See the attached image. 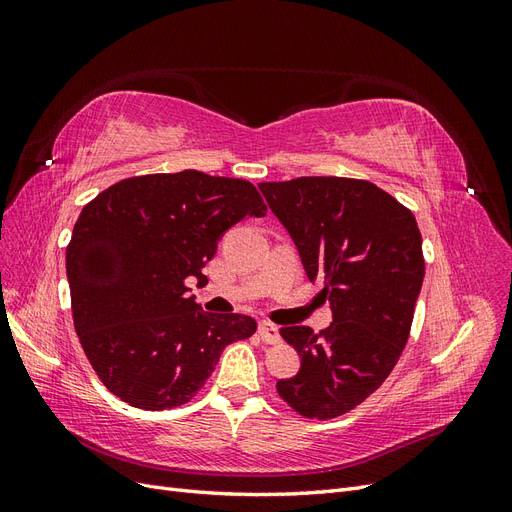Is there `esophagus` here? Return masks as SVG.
<instances>
[{"label":"esophagus","mask_w":512,"mask_h":512,"mask_svg":"<svg viewBox=\"0 0 512 512\" xmlns=\"http://www.w3.org/2000/svg\"><path fill=\"white\" fill-rule=\"evenodd\" d=\"M258 335L262 337V342H265V344L280 342V329H277L275 324H271V322H260L258 324Z\"/></svg>","instance_id":"34e87169"}]
</instances>
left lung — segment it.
Returning a JSON list of instances; mask_svg holds the SVG:
<instances>
[{"label": "left lung", "instance_id": "8db88e82", "mask_svg": "<svg viewBox=\"0 0 512 512\" xmlns=\"http://www.w3.org/2000/svg\"><path fill=\"white\" fill-rule=\"evenodd\" d=\"M297 245L309 282H322L333 322L284 327L301 356L277 393L301 416H342L389 378L408 342L425 277L410 209L363 179L299 177L258 185Z\"/></svg>", "mask_w": 512, "mask_h": 512}]
</instances>
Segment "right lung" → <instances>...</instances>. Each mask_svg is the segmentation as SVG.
Here are the masks:
<instances>
[{"mask_svg": "<svg viewBox=\"0 0 512 512\" xmlns=\"http://www.w3.org/2000/svg\"><path fill=\"white\" fill-rule=\"evenodd\" d=\"M267 205L250 181L200 170L123 179L87 203L66 250L76 335L113 395L143 410L183 406L224 348L254 335L243 314L203 312L188 280L224 232Z\"/></svg>", "mask_w": 512, "mask_h": 512, "instance_id": "obj_1", "label": "right lung"}]
</instances>
